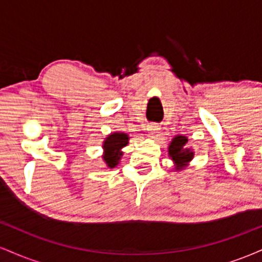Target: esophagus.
I'll use <instances>...</instances> for the list:
<instances>
[{
    "instance_id": "esophagus-1",
    "label": "esophagus",
    "mask_w": 262,
    "mask_h": 262,
    "mask_svg": "<svg viewBox=\"0 0 262 262\" xmlns=\"http://www.w3.org/2000/svg\"><path fill=\"white\" fill-rule=\"evenodd\" d=\"M146 130H148V133L150 135H156L159 133V130H160V127H159V124H156V123H151V124H148Z\"/></svg>"
}]
</instances>
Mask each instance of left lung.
I'll return each instance as SVG.
<instances>
[{
    "label": "left lung",
    "instance_id": "left-lung-1",
    "mask_svg": "<svg viewBox=\"0 0 262 262\" xmlns=\"http://www.w3.org/2000/svg\"><path fill=\"white\" fill-rule=\"evenodd\" d=\"M187 140V137L185 135H176L169 145V156L175 164L176 171L182 170L183 167L187 166L188 162L194 156V152L191 149L186 148Z\"/></svg>",
    "mask_w": 262,
    "mask_h": 262
}]
</instances>
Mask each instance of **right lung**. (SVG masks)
Listing matches in <instances>:
<instances>
[{
    "mask_svg": "<svg viewBox=\"0 0 262 262\" xmlns=\"http://www.w3.org/2000/svg\"><path fill=\"white\" fill-rule=\"evenodd\" d=\"M129 137L124 133H112L110 134L103 141V161L111 169L116 167L119 164L121 156L123 152L121 151L122 148H124L128 144Z\"/></svg>",
    "mask_w": 262,
    "mask_h": 262,
    "instance_id": "1",
    "label": "right lung"
}]
</instances>
